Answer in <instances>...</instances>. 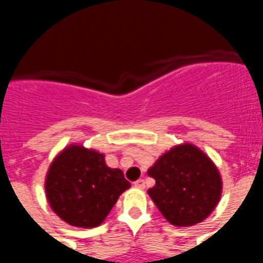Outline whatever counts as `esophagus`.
Here are the masks:
<instances>
[{
  "label": "esophagus",
  "mask_w": 263,
  "mask_h": 263,
  "mask_svg": "<svg viewBox=\"0 0 263 263\" xmlns=\"http://www.w3.org/2000/svg\"><path fill=\"white\" fill-rule=\"evenodd\" d=\"M134 187L141 189V190H143V189H145V182H143L142 179H139V180H137V182L134 183Z\"/></svg>",
  "instance_id": "34e87169"
}]
</instances>
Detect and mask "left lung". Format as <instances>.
I'll return each instance as SVG.
<instances>
[{
	"mask_svg": "<svg viewBox=\"0 0 263 263\" xmlns=\"http://www.w3.org/2000/svg\"><path fill=\"white\" fill-rule=\"evenodd\" d=\"M148 175L156 182L148 194L173 226L190 227L201 222L220 201V172L193 143L173 146L149 167Z\"/></svg>",
	"mask_w": 263,
	"mask_h": 263,
	"instance_id": "8db88e82",
	"label": "left lung"
}]
</instances>
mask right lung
Returning a JSON list of instances; mask_svg holds the SVG:
<instances>
[{"label": "right lung", "mask_w": 263, "mask_h": 263, "mask_svg": "<svg viewBox=\"0 0 263 263\" xmlns=\"http://www.w3.org/2000/svg\"><path fill=\"white\" fill-rule=\"evenodd\" d=\"M131 183L121 169L105 165L104 155L71 143L49 166L45 190L50 207L73 227H98Z\"/></svg>", "instance_id": "1"}]
</instances>
